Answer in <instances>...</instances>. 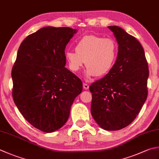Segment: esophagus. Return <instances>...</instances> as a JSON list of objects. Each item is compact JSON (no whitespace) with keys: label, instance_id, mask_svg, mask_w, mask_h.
Here are the masks:
<instances>
[{"label":"esophagus","instance_id":"obj_1","mask_svg":"<svg viewBox=\"0 0 159 159\" xmlns=\"http://www.w3.org/2000/svg\"><path fill=\"white\" fill-rule=\"evenodd\" d=\"M83 88L85 89H89V85L87 83H83Z\"/></svg>","mask_w":159,"mask_h":159}]
</instances>
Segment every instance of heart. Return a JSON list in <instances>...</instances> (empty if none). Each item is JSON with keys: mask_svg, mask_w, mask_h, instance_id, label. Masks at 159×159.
<instances>
[{"mask_svg": "<svg viewBox=\"0 0 159 159\" xmlns=\"http://www.w3.org/2000/svg\"><path fill=\"white\" fill-rule=\"evenodd\" d=\"M76 52H65V59L70 69L78 72L85 65L86 79L96 76L101 77L110 72L116 61L118 45L111 39H104L95 35L83 36L76 43Z\"/></svg>", "mask_w": 159, "mask_h": 159, "instance_id": "heart-1", "label": "heart"}]
</instances>
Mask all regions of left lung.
<instances>
[{"label": "left lung", "mask_w": 159, "mask_h": 159, "mask_svg": "<svg viewBox=\"0 0 159 159\" xmlns=\"http://www.w3.org/2000/svg\"><path fill=\"white\" fill-rule=\"evenodd\" d=\"M119 45L116 61L107 75L89 86L91 114L102 129L119 130L137 116L148 97L149 70L141 43L118 26H108Z\"/></svg>", "instance_id": "8db88e82"}]
</instances>
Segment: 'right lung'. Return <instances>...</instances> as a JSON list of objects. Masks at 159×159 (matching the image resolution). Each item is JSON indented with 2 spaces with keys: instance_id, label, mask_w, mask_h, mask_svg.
<instances>
[{
  "instance_id": "1",
  "label": "right lung",
  "mask_w": 159,
  "mask_h": 159,
  "mask_svg": "<svg viewBox=\"0 0 159 159\" xmlns=\"http://www.w3.org/2000/svg\"><path fill=\"white\" fill-rule=\"evenodd\" d=\"M76 32L67 27L39 30L22 42L12 68L16 105L31 125L46 133L65 125L82 92L81 80L65 67V49Z\"/></svg>"
}]
</instances>
